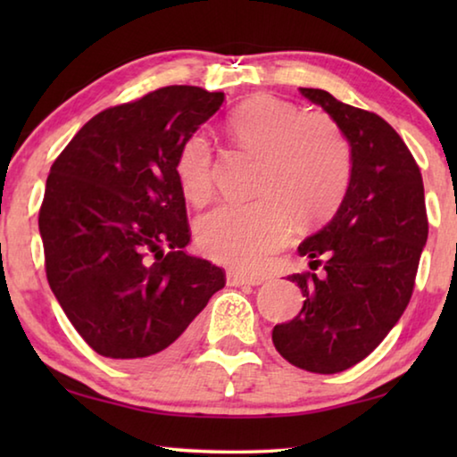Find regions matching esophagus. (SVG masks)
<instances>
[{
	"label": "esophagus",
	"instance_id": "34e87169",
	"mask_svg": "<svg viewBox=\"0 0 457 457\" xmlns=\"http://www.w3.org/2000/svg\"><path fill=\"white\" fill-rule=\"evenodd\" d=\"M262 282H264V278H262V276L236 272V270H229V272H228V284L229 286H258Z\"/></svg>",
	"mask_w": 457,
	"mask_h": 457
}]
</instances>
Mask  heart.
Here are the masks:
<instances>
[{"label": "heart", "instance_id": "1", "mask_svg": "<svg viewBox=\"0 0 457 457\" xmlns=\"http://www.w3.org/2000/svg\"><path fill=\"white\" fill-rule=\"evenodd\" d=\"M239 146L264 157L256 204H223L197 221V244L213 262L258 270L288 242L292 215L316 223L337 210L351 179V149L324 112H303L274 96L247 100L228 119ZM177 177L193 204L213 195L215 154L204 133L177 154Z\"/></svg>", "mask_w": 457, "mask_h": 457}]
</instances>
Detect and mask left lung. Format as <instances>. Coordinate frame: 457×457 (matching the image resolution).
Wrapping results in <instances>:
<instances>
[{"mask_svg":"<svg viewBox=\"0 0 457 457\" xmlns=\"http://www.w3.org/2000/svg\"><path fill=\"white\" fill-rule=\"evenodd\" d=\"M300 92L349 141L351 179L332 220L298 245L311 264L324 258V274L288 276L304 304L276 324L272 340L294 367L332 375L373 353L403 314L428 242V213L420 167L389 122L327 90Z\"/></svg>","mask_w":457,"mask_h":457,"instance_id":"1","label":"left lung"}]
</instances>
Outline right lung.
<instances>
[{"label": "right lung", "mask_w": 457, "mask_h": 457, "mask_svg": "<svg viewBox=\"0 0 457 457\" xmlns=\"http://www.w3.org/2000/svg\"><path fill=\"white\" fill-rule=\"evenodd\" d=\"M223 92L165 87L98 112L54 161L40 207L46 276L79 335L129 365L163 361L223 270L183 252L189 223L177 177L181 145Z\"/></svg>", "instance_id": "add662e5"}]
</instances>
